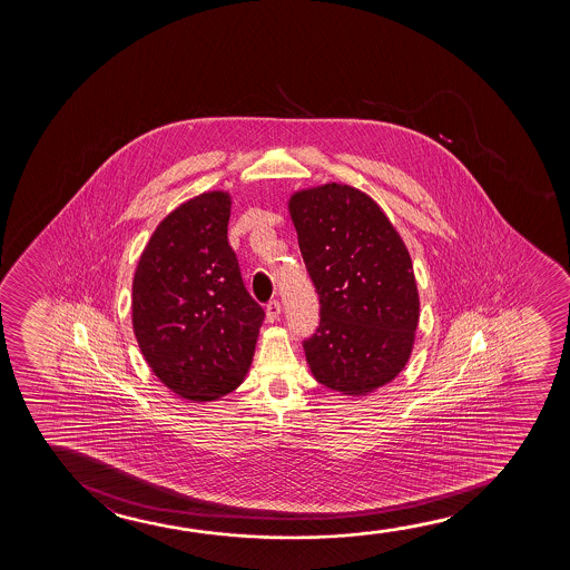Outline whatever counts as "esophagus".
<instances>
[{
  "instance_id": "1",
  "label": "esophagus",
  "mask_w": 570,
  "mask_h": 570,
  "mask_svg": "<svg viewBox=\"0 0 570 570\" xmlns=\"http://www.w3.org/2000/svg\"><path fill=\"white\" fill-rule=\"evenodd\" d=\"M281 312L282 305L281 302H278V299H273V302H268V304H266V320L271 321V323H273V321L278 320V315H281Z\"/></svg>"
}]
</instances>
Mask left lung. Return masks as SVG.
Masks as SVG:
<instances>
[{
	"label": "left lung",
	"instance_id": "8db88e82",
	"mask_svg": "<svg viewBox=\"0 0 570 570\" xmlns=\"http://www.w3.org/2000/svg\"><path fill=\"white\" fill-rule=\"evenodd\" d=\"M289 218L320 296L304 341L313 377L343 395L380 390L411 358L421 302L405 243L382 208L338 183L289 196Z\"/></svg>",
	"mask_w": 570,
	"mask_h": 570
}]
</instances>
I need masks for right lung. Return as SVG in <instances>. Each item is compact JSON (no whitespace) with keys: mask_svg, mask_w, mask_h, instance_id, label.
Here are the masks:
<instances>
[{"mask_svg":"<svg viewBox=\"0 0 570 570\" xmlns=\"http://www.w3.org/2000/svg\"><path fill=\"white\" fill-rule=\"evenodd\" d=\"M232 196H195L161 219L132 282V325L151 372L187 401H216L249 372L263 307L227 243Z\"/></svg>","mask_w":570,"mask_h":570,"instance_id":"right-lung-1","label":"right lung"}]
</instances>
